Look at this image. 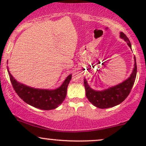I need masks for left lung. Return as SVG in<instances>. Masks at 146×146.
<instances>
[{
    "label": "left lung",
    "mask_w": 146,
    "mask_h": 146,
    "mask_svg": "<svg viewBox=\"0 0 146 146\" xmlns=\"http://www.w3.org/2000/svg\"><path fill=\"white\" fill-rule=\"evenodd\" d=\"M119 34L120 38L126 42L129 47L132 49L131 43L127 36L122 32H120ZM134 59H135L134 68L130 77L115 86L109 87L104 90H96L93 89L88 85L86 78H84L86 96L88 98V101L99 108H111L119 105L122 102L124 101L125 99L130 93V90L133 86L136 78L137 63L135 56Z\"/></svg>",
    "instance_id": "left-lung-1"
}]
</instances>
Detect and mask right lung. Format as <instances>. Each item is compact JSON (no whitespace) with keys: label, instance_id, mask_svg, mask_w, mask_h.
<instances>
[{"label":"right lung","instance_id":"add662e5","mask_svg":"<svg viewBox=\"0 0 146 146\" xmlns=\"http://www.w3.org/2000/svg\"><path fill=\"white\" fill-rule=\"evenodd\" d=\"M7 71L13 88L18 96L29 105L44 110L55 109L62 103L72 78V74H70L61 86L55 89H43L33 88L19 82L11 74L8 67Z\"/></svg>","mask_w":146,"mask_h":146}]
</instances>
